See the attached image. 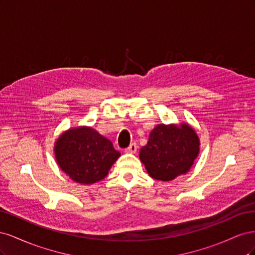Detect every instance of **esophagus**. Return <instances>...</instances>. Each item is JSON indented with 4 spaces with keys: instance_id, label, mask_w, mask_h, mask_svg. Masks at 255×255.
Masks as SVG:
<instances>
[{
    "instance_id": "obj_1",
    "label": "esophagus",
    "mask_w": 255,
    "mask_h": 255,
    "mask_svg": "<svg viewBox=\"0 0 255 255\" xmlns=\"http://www.w3.org/2000/svg\"><path fill=\"white\" fill-rule=\"evenodd\" d=\"M136 151H137V144L136 143H130L126 149L127 153H136Z\"/></svg>"
}]
</instances>
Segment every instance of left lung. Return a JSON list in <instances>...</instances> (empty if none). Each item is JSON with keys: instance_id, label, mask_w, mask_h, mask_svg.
Here are the masks:
<instances>
[{"instance_id": "8db88e82", "label": "left lung", "mask_w": 255, "mask_h": 255, "mask_svg": "<svg viewBox=\"0 0 255 255\" xmlns=\"http://www.w3.org/2000/svg\"><path fill=\"white\" fill-rule=\"evenodd\" d=\"M199 138L188 125H159L151 132L139 157L153 179L171 181L189 170L199 154Z\"/></svg>"}]
</instances>
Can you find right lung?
<instances>
[{
	"label": "right lung",
	"instance_id": "obj_1",
	"mask_svg": "<svg viewBox=\"0 0 255 255\" xmlns=\"http://www.w3.org/2000/svg\"><path fill=\"white\" fill-rule=\"evenodd\" d=\"M54 150L61 170L82 184L103 180L120 156L112 141L91 128L67 130L59 136Z\"/></svg>",
	"mask_w": 255,
	"mask_h": 255
}]
</instances>
